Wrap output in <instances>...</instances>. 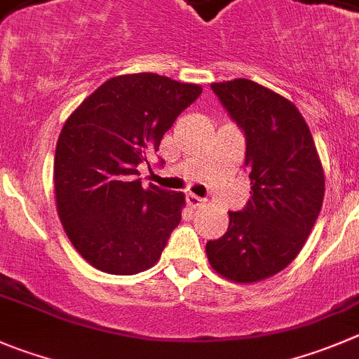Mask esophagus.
I'll list each match as a JSON object with an SVG mask.
<instances>
[{
	"label": "esophagus",
	"mask_w": 359,
	"mask_h": 359,
	"mask_svg": "<svg viewBox=\"0 0 359 359\" xmlns=\"http://www.w3.org/2000/svg\"><path fill=\"white\" fill-rule=\"evenodd\" d=\"M187 204H189L192 210H196V208L203 206L204 199H201V197L196 196V194H189V196H187Z\"/></svg>",
	"instance_id": "34e87169"
}]
</instances>
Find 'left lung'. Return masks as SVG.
Returning a JSON list of instances; mask_svg holds the SVG:
<instances>
[{"label": "left lung", "mask_w": 359, "mask_h": 359, "mask_svg": "<svg viewBox=\"0 0 359 359\" xmlns=\"http://www.w3.org/2000/svg\"><path fill=\"white\" fill-rule=\"evenodd\" d=\"M247 139L252 197L229 211L227 233L206 243L211 268L236 284H254L291 264L324 199V170L298 107L248 79L213 83Z\"/></svg>", "instance_id": "8db88e82"}]
</instances>
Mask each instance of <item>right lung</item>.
<instances>
[{
	"label": "right lung",
	"mask_w": 359,
	"mask_h": 359,
	"mask_svg": "<svg viewBox=\"0 0 359 359\" xmlns=\"http://www.w3.org/2000/svg\"><path fill=\"white\" fill-rule=\"evenodd\" d=\"M197 84L158 74L105 81L61 128L54 194L68 240L93 268L135 275L162 255L182 220L185 194L137 180L163 134L199 95Z\"/></svg>",
	"instance_id": "add662e5"
}]
</instances>
